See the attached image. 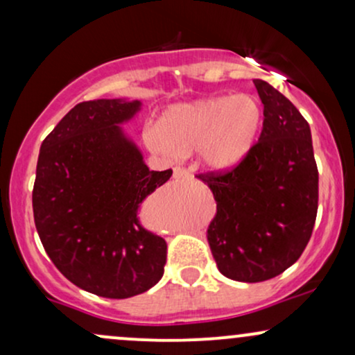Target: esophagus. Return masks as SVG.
Masks as SVG:
<instances>
[{"instance_id": "1", "label": "esophagus", "mask_w": 355, "mask_h": 355, "mask_svg": "<svg viewBox=\"0 0 355 355\" xmlns=\"http://www.w3.org/2000/svg\"><path fill=\"white\" fill-rule=\"evenodd\" d=\"M190 177L191 173L187 168H183V166H175L173 168V178H177V180H185V178Z\"/></svg>"}]
</instances>
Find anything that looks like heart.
<instances>
[{
	"mask_svg": "<svg viewBox=\"0 0 355 355\" xmlns=\"http://www.w3.org/2000/svg\"><path fill=\"white\" fill-rule=\"evenodd\" d=\"M262 125V108L252 95L211 96L173 105L160 126H146L145 141L153 152L173 157L200 152L211 170L235 166L254 145Z\"/></svg>",
	"mask_w": 355,
	"mask_h": 355,
	"instance_id": "b5f03b06",
	"label": "heart"
}]
</instances>
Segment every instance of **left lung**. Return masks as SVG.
<instances>
[{
	"mask_svg": "<svg viewBox=\"0 0 355 355\" xmlns=\"http://www.w3.org/2000/svg\"><path fill=\"white\" fill-rule=\"evenodd\" d=\"M254 85L263 103L259 141L229 172L198 175L217 202L207 240L218 270L248 284L294 266L319 205L311 126L279 89L263 80Z\"/></svg>",
	"mask_w": 355,
	"mask_h": 355,
	"instance_id": "obj_1",
	"label": "left lung"
}]
</instances>
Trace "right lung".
Returning <instances> with one entry per match:
<instances>
[{"label":"right lung","mask_w":355,"mask_h":355,"mask_svg":"<svg viewBox=\"0 0 355 355\" xmlns=\"http://www.w3.org/2000/svg\"><path fill=\"white\" fill-rule=\"evenodd\" d=\"M138 100H93L67 113L40 148L33 215L44 250L76 287L128 299L164 275L166 242L145 229L138 210L172 177L153 172L121 123Z\"/></svg>","instance_id":"obj_1"}]
</instances>
